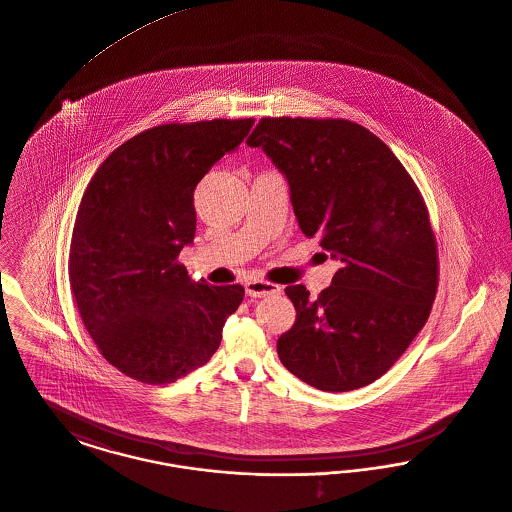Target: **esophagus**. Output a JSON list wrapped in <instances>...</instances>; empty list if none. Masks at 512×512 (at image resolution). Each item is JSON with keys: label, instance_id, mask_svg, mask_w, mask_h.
<instances>
[{"label": "esophagus", "instance_id": "esophagus-1", "mask_svg": "<svg viewBox=\"0 0 512 512\" xmlns=\"http://www.w3.org/2000/svg\"><path fill=\"white\" fill-rule=\"evenodd\" d=\"M245 292L249 298H267L272 294H280V286L271 284L267 280H249L245 282Z\"/></svg>", "mask_w": 512, "mask_h": 512}]
</instances>
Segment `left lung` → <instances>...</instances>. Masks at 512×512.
<instances>
[{
  "instance_id": "obj_1",
  "label": "left lung",
  "mask_w": 512,
  "mask_h": 512,
  "mask_svg": "<svg viewBox=\"0 0 512 512\" xmlns=\"http://www.w3.org/2000/svg\"><path fill=\"white\" fill-rule=\"evenodd\" d=\"M288 181L307 238L340 263L317 300L286 288L296 323L282 365L327 392L385 375L425 325L437 292V245L416 183L369 129L346 120L263 118L247 139Z\"/></svg>"
}]
</instances>
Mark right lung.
<instances>
[{
    "label": "right lung",
    "mask_w": 512,
    "mask_h": 512,
    "mask_svg": "<svg viewBox=\"0 0 512 512\" xmlns=\"http://www.w3.org/2000/svg\"><path fill=\"white\" fill-rule=\"evenodd\" d=\"M255 120L168 123L112 152L81 199L69 282L102 356L147 385L174 383L211 360L243 286L193 282L178 263L195 238L193 193Z\"/></svg>",
    "instance_id": "1"
}]
</instances>
